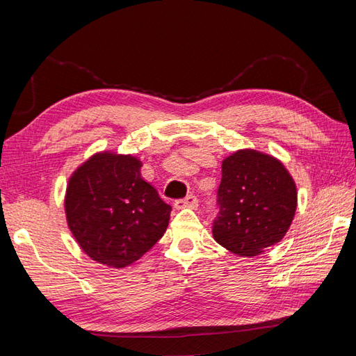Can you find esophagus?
I'll list each match as a JSON object with an SVG mask.
<instances>
[{
  "label": "esophagus",
  "instance_id": "1",
  "mask_svg": "<svg viewBox=\"0 0 356 356\" xmlns=\"http://www.w3.org/2000/svg\"><path fill=\"white\" fill-rule=\"evenodd\" d=\"M197 204H199L197 197H196V196H193V195H190V196H187V197H184V199H177V200H175V203H174V207H175L177 209H184V208L196 209V208H197Z\"/></svg>",
  "mask_w": 356,
  "mask_h": 356
}]
</instances>
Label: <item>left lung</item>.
Returning <instances> with one entry per match:
<instances>
[{
	"mask_svg": "<svg viewBox=\"0 0 356 356\" xmlns=\"http://www.w3.org/2000/svg\"><path fill=\"white\" fill-rule=\"evenodd\" d=\"M296 208V184L281 161L242 149L222 161L213 239L238 255H258L284 238Z\"/></svg>",
	"mask_w": 356,
	"mask_h": 356,
	"instance_id": "left-lung-1",
	"label": "left lung"
}]
</instances>
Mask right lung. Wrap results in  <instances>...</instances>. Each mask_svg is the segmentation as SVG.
Listing matches in <instances>:
<instances>
[{
  "mask_svg": "<svg viewBox=\"0 0 356 356\" xmlns=\"http://www.w3.org/2000/svg\"><path fill=\"white\" fill-rule=\"evenodd\" d=\"M132 156L96 154L74 172L65 197L70 230L92 260L126 267L163 236L172 208L141 178Z\"/></svg>",
  "mask_w": 356,
  "mask_h": 356,
  "instance_id": "1",
  "label": "right lung"
}]
</instances>
